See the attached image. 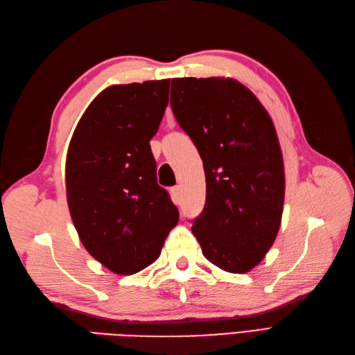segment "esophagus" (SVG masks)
<instances>
[{
  "label": "esophagus",
  "mask_w": 355,
  "mask_h": 355,
  "mask_svg": "<svg viewBox=\"0 0 355 355\" xmlns=\"http://www.w3.org/2000/svg\"><path fill=\"white\" fill-rule=\"evenodd\" d=\"M170 194H171V198H173L175 202H179V200H180V187L179 185L171 187L170 188Z\"/></svg>",
  "instance_id": "34e87169"
}]
</instances>
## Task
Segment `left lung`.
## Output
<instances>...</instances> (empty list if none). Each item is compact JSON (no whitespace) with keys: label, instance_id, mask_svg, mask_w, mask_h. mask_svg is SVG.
Segmentation results:
<instances>
[{"label":"left lung","instance_id":"left-lung-1","mask_svg":"<svg viewBox=\"0 0 355 355\" xmlns=\"http://www.w3.org/2000/svg\"><path fill=\"white\" fill-rule=\"evenodd\" d=\"M170 94L206 173V204L192 234L213 265L250 271L271 249L283 214L284 164L271 116L232 78H173Z\"/></svg>","mask_w":355,"mask_h":355}]
</instances>
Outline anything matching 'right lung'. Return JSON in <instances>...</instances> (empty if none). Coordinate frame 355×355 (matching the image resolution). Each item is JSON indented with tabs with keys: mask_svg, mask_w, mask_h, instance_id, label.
<instances>
[{
	"mask_svg": "<svg viewBox=\"0 0 355 355\" xmlns=\"http://www.w3.org/2000/svg\"><path fill=\"white\" fill-rule=\"evenodd\" d=\"M170 80L111 85L96 96L72 135L67 198L73 227L96 261L130 275L161 253L179 211L157 184L153 136Z\"/></svg>",
	"mask_w": 355,
	"mask_h": 355,
	"instance_id": "add662e5",
	"label": "right lung"
}]
</instances>
